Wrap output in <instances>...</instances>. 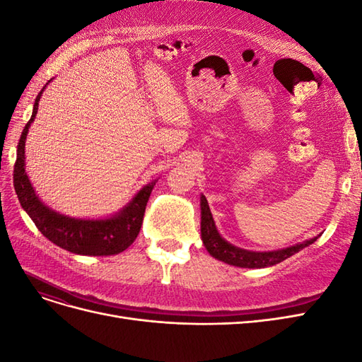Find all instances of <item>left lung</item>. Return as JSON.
Returning a JSON list of instances; mask_svg holds the SVG:
<instances>
[{
	"mask_svg": "<svg viewBox=\"0 0 362 362\" xmlns=\"http://www.w3.org/2000/svg\"><path fill=\"white\" fill-rule=\"evenodd\" d=\"M201 235H202V242L204 246L210 254L221 259L223 262H228L231 266L237 267H246V269H261V267H269V266H275L278 262L287 259L288 257L294 255L296 252H299L300 249L310 246L314 243L315 238L308 240V242H303L300 245H296L287 249H281V250H273V252H250L235 247L233 245H229L228 242L221 237V234L217 233L213 216L210 211V206H208V202L205 199V196H201Z\"/></svg>",
	"mask_w": 362,
	"mask_h": 362,
	"instance_id": "1",
	"label": "left lung"
}]
</instances>
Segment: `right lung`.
<instances>
[{
	"instance_id": "1",
	"label": "right lung",
	"mask_w": 362,
	"mask_h": 362,
	"mask_svg": "<svg viewBox=\"0 0 362 362\" xmlns=\"http://www.w3.org/2000/svg\"><path fill=\"white\" fill-rule=\"evenodd\" d=\"M43 90V89H42ZM42 92L35 101V108L24 127L18 144V154L13 170V185L18 199L39 231L54 245L78 255H116L133 245L144 222L146 204L156 182L145 185L122 211L101 221H81L59 214L43 205L25 173V139L28 128L36 117Z\"/></svg>"
}]
</instances>
